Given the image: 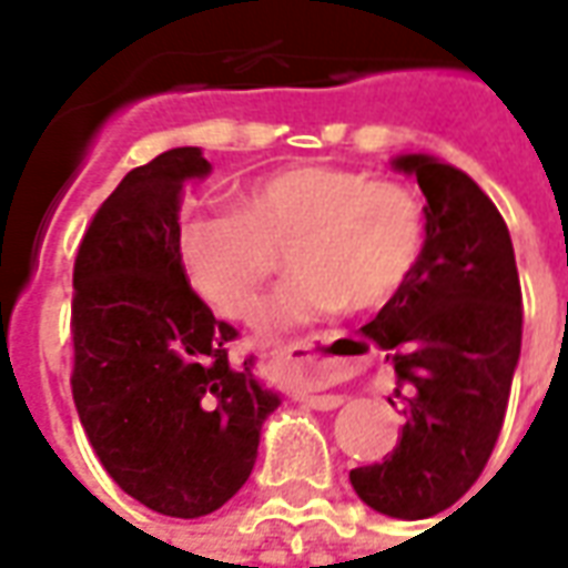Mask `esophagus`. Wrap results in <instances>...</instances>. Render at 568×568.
Instances as JSON below:
<instances>
[{
    "instance_id": "1",
    "label": "esophagus",
    "mask_w": 568,
    "mask_h": 568,
    "mask_svg": "<svg viewBox=\"0 0 568 568\" xmlns=\"http://www.w3.org/2000/svg\"><path fill=\"white\" fill-rule=\"evenodd\" d=\"M276 358H280L283 365H288V368H304V365L313 362L307 341H295V344L283 346V349L276 353ZM304 402H307L313 410H334V407L344 405V398H341V395H304Z\"/></svg>"
}]
</instances>
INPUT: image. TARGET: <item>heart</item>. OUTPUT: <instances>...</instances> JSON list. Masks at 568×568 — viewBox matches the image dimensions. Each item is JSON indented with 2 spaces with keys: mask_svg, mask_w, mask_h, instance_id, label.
<instances>
[{
  "mask_svg": "<svg viewBox=\"0 0 568 568\" xmlns=\"http://www.w3.org/2000/svg\"><path fill=\"white\" fill-rule=\"evenodd\" d=\"M426 248V206L410 185L332 163L285 166L246 185L234 212L194 215L182 258L200 295L227 320H252L280 271L261 325L285 332L334 310L374 313L405 292Z\"/></svg>",
  "mask_w": 568,
  "mask_h": 568,
  "instance_id": "heart-1",
  "label": "heart"
}]
</instances>
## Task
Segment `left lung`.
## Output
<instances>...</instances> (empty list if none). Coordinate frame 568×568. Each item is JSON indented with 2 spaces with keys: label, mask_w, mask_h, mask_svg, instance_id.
Here are the masks:
<instances>
[{
  "label": "left lung",
  "mask_w": 568,
  "mask_h": 568,
  "mask_svg": "<svg viewBox=\"0 0 568 568\" xmlns=\"http://www.w3.org/2000/svg\"><path fill=\"white\" fill-rule=\"evenodd\" d=\"M395 170L417 175L426 194V248L405 292L362 332L395 365L407 423L395 450L349 480L374 511L423 520L475 487L499 440L524 295L508 224L463 170L426 154H405Z\"/></svg>",
  "instance_id": "left-lung-1"
}]
</instances>
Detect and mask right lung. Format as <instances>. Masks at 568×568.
Wrapping results in <instances>:
<instances>
[{
	"label": "right lung",
	"mask_w": 568,
	"mask_h": 568,
	"mask_svg": "<svg viewBox=\"0 0 568 568\" xmlns=\"http://www.w3.org/2000/svg\"><path fill=\"white\" fill-rule=\"evenodd\" d=\"M200 149L130 170L93 212L72 271V402L105 475L163 517L219 511L252 475L280 395L182 264V200Z\"/></svg>",
	"instance_id": "1"
}]
</instances>
